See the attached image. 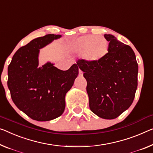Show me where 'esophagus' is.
I'll use <instances>...</instances> for the list:
<instances>
[{
  "mask_svg": "<svg viewBox=\"0 0 153 153\" xmlns=\"http://www.w3.org/2000/svg\"><path fill=\"white\" fill-rule=\"evenodd\" d=\"M79 76H83V72H82L81 71V70H79Z\"/></svg>",
  "mask_w": 153,
  "mask_h": 153,
  "instance_id": "esophagus-1",
  "label": "esophagus"
}]
</instances>
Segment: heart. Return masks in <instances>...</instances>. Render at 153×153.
<instances>
[{"instance_id": "b5f03b06", "label": "heart", "mask_w": 153, "mask_h": 153, "mask_svg": "<svg viewBox=\"0 0 153 153\" xmlns=\"http://www.w3.org/2000/svg\"><path fill=\"white\" fill-rule=\"evenodd\" d=\"M68 51L82 55L85 59L90 63H99L107 57L109 42L104 37L88 35L72 41L68 45Z\"/></svg>"}]
</instances>
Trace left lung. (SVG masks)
Wrapping results in <instances>:
<instances>
[{"mask_svg":"<svg viewBox=\"0 0 153 153\" xmlns=\"http://www.w3.org/2000/svg\"><path fill=\"white\" fill-rule=\"evenodd\" d=\"M109 43L107 57L102 62H76L84 72L89 105L94 114L104 119H114L132 104L137 87L138 64L135 53L112 35L105 34Z\"/></svg>","mask_w":153,"mask_h":153,"instance_id":"1","label":"left lung"}]
</instances>
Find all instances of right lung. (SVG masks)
<instances>
[{"instance_id":"add662e5","label":"right lung","mask_w":153,"mask_h":153,"mask_svg":"<svg viewBox=\"0 0 153 153\" xmlns=\"http://www.w3.org/2000/svg\"><path fill=\"white\" fill-rule=\"evenodd\" d=\"M48 34L16 51L8 66L7 85L14 104L30 118L48 121L64 111L65 96L79 74L74 63L63 71L47 63L38 68L39 49L61 37Z\"/></svg>"}]
</instances>
